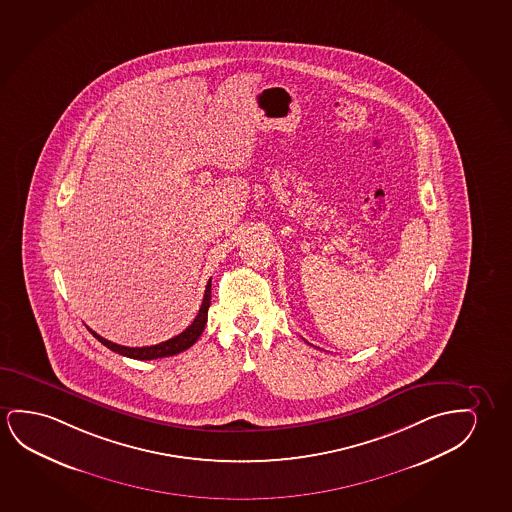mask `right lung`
Listing matches in <instances>:
<instances>
[{"label":"right lung","instance_id":"add662e5","mask_svg":"<svg viewBox=\"0 0 512 512\" xmlns=\"http://www.w3.org/2000/svg\"><path fill=\"white\" fill-rule=\"evenodd\" d=\"M210 298H212V279L206 283L205 297L199 307V313L189 327L185 328L182 334L171 337L164 343L153 344V346H143V348H130V346H122V344L111 343L104 337L99 336L97 332H93L92 328H88L92 332L95 339H99L100 343L107 346L109 350L120 353L123 357L136 360H153L162 359V357H171L180 351L191 348L192 344L198 341L199 336L205 330L206 320H208V307H210Z\"/></svg>","mask_w":512,"mask_h":512}]
</instances>
